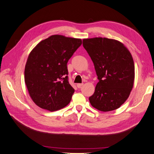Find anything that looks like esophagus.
Returning a JSON list of instances; mask_svg holds the SVG:
<instances>
[{"mask_svg":"<svg viewBox=\"0 0 154 154\" xmlns=\"http://www.w3.org/2000/svg\"><path fill=\"white\" fill-rule=\"evenodd\" d=\"M83 85V83H78V84L77 85V87L79 88H81Z\"/></svg>","mask_w":154,"mask_h":154,"instance_id":"obj_1","label":"esophagus"}]
</instances>
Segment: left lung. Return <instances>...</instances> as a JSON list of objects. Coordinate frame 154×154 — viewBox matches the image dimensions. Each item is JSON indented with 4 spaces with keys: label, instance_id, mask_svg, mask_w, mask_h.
Listing matches in <instances>:
<instances>
[{
    "label": "left lung",
    "instance_id": "1",
    "mask_svg": "<svg viewBox=\"0 0 154 154\" xmlns=\"http://www.w3.org/2000/svg\"><path fill=\"white\" fill-rule=\"evenodd\" d=\"M83 45L99 81L90 103L102 112L119 108L133 87L134 64L130 52L121 42L107 38L83 39Z\"/></svg>",
    "mask_w": 154,
    "mask_h": 154
}]
</instances>
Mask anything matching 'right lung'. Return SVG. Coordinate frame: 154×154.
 Wrapping results in <instances>:
<instances>
[{
	"label": "right lung",
	"mask_w": 154,
	"mask_h": 154,
	"mask_svg": "<svg viewBox=\"0 0 154 154\" xmlns=\"http://www.w3.org/2000/svg\"><path fill=\"white\" fill-rule=\"evenodd\" d=\"M82 44L81 39L52 35L31 52L25 67V83L33 101L50 112L70 102L74 88L68 81L67 63Z\"/></svg>",
	"instance_id": "add662e5"
}]
</instances>
